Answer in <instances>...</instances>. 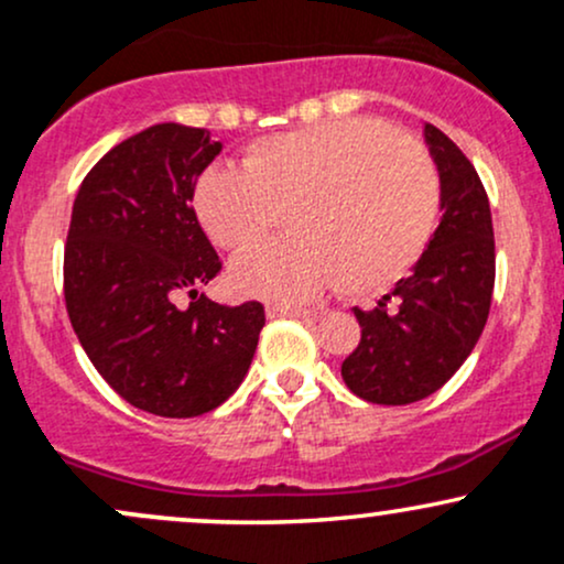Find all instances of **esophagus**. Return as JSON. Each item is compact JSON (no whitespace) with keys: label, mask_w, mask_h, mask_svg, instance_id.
<instances>
[{"label":"esophagus","mask_w":564,"mask_h":564,"mask_svg":"<svg viewBox=\"0 0 564 564\" xmlns=\"http://www.w3.org/2000/svg\"><path fill=\"white\" fill-rule=\"evenodd\" d=\"M304 315H313V310L294 307V304H268V318H304Z\"/></svg>","instance_id":"esophagus-1"}]
</instances>
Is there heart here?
<instances>
[{
    "mask_svg": "<svg viewBox=\"0 0 564 564\" xmlns=\"http://www.w3.org/2000/svg\"><path fill=\"white\" fill-rule=\"evenodd\" d=\"M193 212L223 251L254 246L281 215L291 238L230 264L238 294L296 302L334 283L366 294L424 254L437 228L440 177L422 142L384 121H323L254 142L241 172L206 170Z\"/></svg>",
    "mask_w": 564,
    "mask_h": 564,
    "instance_id": "1",
    "label": "heart"
}]
</instances>
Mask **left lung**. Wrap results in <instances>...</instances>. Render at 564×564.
<instances>
[{
	"label": "left lung",
	"mask_w": 564,
	"mask_h": 564,
	"mask_svg": "<svg viewBox=\"0 0 564 564\" xmlns=\"http://www.w3.org/2000/svg\"><path fill=\"white\" fill-rule=\"evenodd\" d=\"M424 140L437 164L443 217L411 275L373 310L355 307L360 345L341 364L349 392L379 405H408L437 392L475 349L494 296L488 193L448 134L424 124Z\"/></svg>",
	"instance_id": "8db88e82"
}]
</instances>
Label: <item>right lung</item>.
<instances>
[{"label":"right lung","instance_id":"1","mask_svg":"<svg viewBox=\"0 0 564 564\" xmlns=\"http://www.w3.org/2000/svg\"><path fill=\"white\" fill-rule=\"evenodd\" d=\"M223 151L209 129L166 121L111 148L76 193L63 262L84 352L127 403L166 419L215 411L238 390L264 326L260 302L198 294L223 268L193 212ZM192 304L180 308V295Z\"/></svg>","mask_w":564,"mask_h":564}]
</instances>
